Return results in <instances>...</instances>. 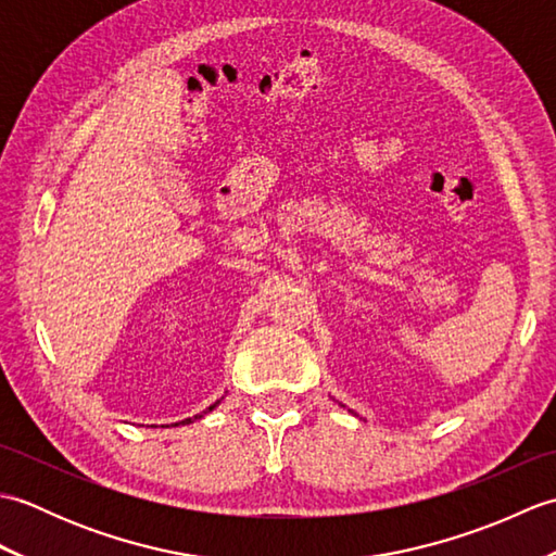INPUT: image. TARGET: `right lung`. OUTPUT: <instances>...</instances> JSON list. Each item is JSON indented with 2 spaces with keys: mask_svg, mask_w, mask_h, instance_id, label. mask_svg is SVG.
Returning <instances> with one entry per match:
<instances>
[{
  "mask_svg": "<svg viewBox=\"0 0 556 556\" xmlns=\"http://www.w3.org/2000/svg\"><path fill=\"white\" fill-rule=\"evenodd\" d=\"M219 406V401H215V404H212L207 410H203V413H198V416H193V418H186V420H181V422H174V428H176V425H188V422H193V420H198V418H203L205 416V413H210L212 408H217Z\"/></svg>",
  "mask_w": 556,
  "mask_h": 556,
  "instance_id": "1",
  "label": "right lung"
}]
</instances>
